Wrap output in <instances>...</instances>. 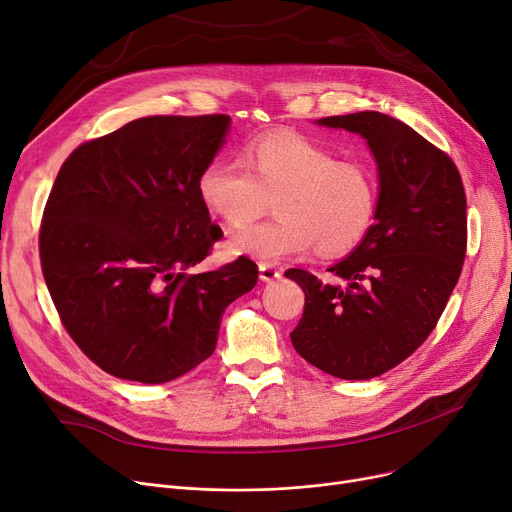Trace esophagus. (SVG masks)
<instances>
[{
	"label": "esophagus",
	"instance_id": "esophagus-1",
	"mask_svg": "<svg viewBox=\"0 0 512 512\" xmlns=\"http://www.w3.org/2000/svg\"><path fill=\"white\" fill-rule=\"evenodd\" d=\"M282 276V270L280 267H276L274 263H259V278L263 282H274Z\"/></svg>",
	"mask_w": 512,
	"mask_h": 512
}]
</instances>
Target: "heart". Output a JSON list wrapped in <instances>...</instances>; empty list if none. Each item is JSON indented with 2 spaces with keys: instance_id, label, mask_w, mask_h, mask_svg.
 Wrapping results in <instances>:
<instances>
[{
  "instance_id": "obj_1",
  "label": "heart",
  "mask_w": 512,
  "mask_h": 512,
  "mask_svg": "<svg viewBox=\"0 0 512 512\" xmlns=\"http://www.w3.org/2000/svg\"><path fill=\"white\" fill-rule=\"evenodd\" d=\"M199 195L234 228L255 220L276 197L278 218L236 232L234 253L278 261L315 247L319 255L338 257L369 234L380 182L367 161L338 159L297 132H267L245 145V161H209Z\"/></svg>"
}]
</instances>
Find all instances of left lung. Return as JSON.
Instances as JSON below:
<instances>
[{
  "label": "left lung",
  "mask_w": 512,
  "mask_h": 512,
  "mask_svg": "<svg viewBox=\"0 0 512 512\" xmlns=\"http://www.w3.org/2000/svg\"><path fill=\"white\" fill-rule=\"evenodd\" d=\"M319 124L359 132L380 170L375 224L332 265L338 282L286 270L305 292L294 351L340 380H369L411 357L432 334L467 253V197L454 161L405 122L380 112Z\"/></svg>",
  "instance_id": "1"
}]
</instances>
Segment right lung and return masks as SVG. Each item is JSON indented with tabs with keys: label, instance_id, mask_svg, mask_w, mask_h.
Here are the masks:
<instances>
[{
	"label": "right lung",
	"instance_id": "right-lung-1",
	"mask_svg": "<svg viewBox=\"0 0 512 512\" xmlns=\"http://www.w3.org/2000/svg\"><path fill=\"white\" fill-rule=\"evenodd\" d=\"M230 116H147L78 145L43 209L39 255L62 326L116 378L164 384L215 351L224 309L257 263L186 274L222 238L199 176Z\"/></svg>",
	"mask_w": 512,
	"mask_h": 512
}]
</instances>
